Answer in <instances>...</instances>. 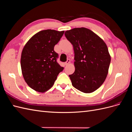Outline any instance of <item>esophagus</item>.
<instances>
[{
  "mask_svg": "<svg viewBox=\"0 0 132 132\" xmlns=\"http://www.w3.org/2000/svg\"><path fill=\"white\" fill-rule=\"evenodd\" d=\"M70 60H69V59H68V60H67V61L65 63V65H68L70 63Z\"/></svg>",
  "mask_w": 132,
  "mask_h": 132,
  "instance_id": "obj_1",
  "label": "esophagus"
}]
</instances>
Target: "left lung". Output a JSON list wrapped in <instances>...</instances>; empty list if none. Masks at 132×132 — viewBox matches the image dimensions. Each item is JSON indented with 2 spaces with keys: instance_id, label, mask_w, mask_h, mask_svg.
Here are the masks:
<instances>
[{
  "instance_id": "obj_1",
  "label": "left lung",
  "mask_w": 132,
  "mask_h": 132,
  "mask_svg": "<svg viewBox=\"0 0 132 132\" xmlns=\"http://www.w3.org/2000/svg\"><path fill=\"white\" fill-rule=\"evenodd\" d=\"M73 46L75 71L69 77L72 85L84 93L96 90L105 81L111 62L105 42L93 31L85 27L65 31Z\"/></svg>"
}]
</instances>
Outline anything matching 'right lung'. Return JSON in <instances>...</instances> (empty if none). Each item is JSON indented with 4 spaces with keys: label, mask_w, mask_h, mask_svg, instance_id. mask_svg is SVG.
Returning <instances> with one entry per match:
<instances>
[{
    "label": "right lung",
    "mask_w": 132,
    "mask_h": 132,
    "mask_svg": "<svg viewBox=\"0 0 132 132\" xmlns=\"http://www.w3.org/2000/svg\"><path fill=\"white\" fill-rule=\"evenodd\" d=\"M64 31L45 30L34 35L23 47L21 68L25 82L31 89L45 93L53 85L64 68L57 62L54 47Z\"/></svg>",
    "instance_id": "obj_1"
}]
</instances>
